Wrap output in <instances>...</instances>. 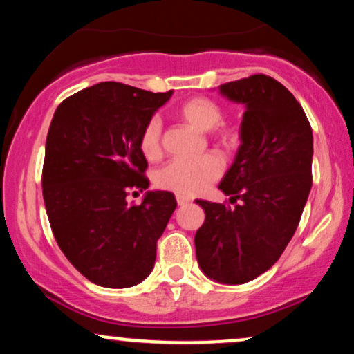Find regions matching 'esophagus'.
<instances>
[{
    "label": "esophagus",
    "mask_w": 354,
    "mask_h": 354,
    "mask_svg": "<svg viewBox=\"0 0 354 354\" xmlns=\"http://www.w3.org/2000/svg\"><path fill=\"white\" fill-rule=\"evenodd\" d=\"M176 201H178V206H185V205H188L191 200H189L188 196H183V194H178Z\"/></svg>",
    "instance_id": "obj_1"
}]
</instances>
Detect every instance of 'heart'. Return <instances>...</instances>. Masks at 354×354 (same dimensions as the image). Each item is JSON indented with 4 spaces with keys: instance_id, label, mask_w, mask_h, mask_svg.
I'll return each mask as SVG.
<instances>
[{
    "instance_id": "b5f03b06",
    "label": "heart",
    "mask_w": 354,
    "mask_h": 354,
    "mask_svg": "<svg viewBox=\"0 0 354 354\" xmlns=\"http://www.w3.org/2000/svg\"><path fill=\"white\" fill-rule=\"evenodd\" d=\"M178 115L186 123L194 126L200 131H209L216 128L223 120V109L216 101L196 96L181 104ZM163 124L160 118H151L145 124L140 135V151L146 160L154 161L161 156ZM216 140L223 145L233 143L234 131L231 128H216ZM225 163L216 153H206L191 160H173L156 173V185L161 189L173 191L183 196H194L206 191L223 174Z\"/></svg>"
}]
</instances>
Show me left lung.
<instances>
[{"label": "left lung", "instance_id": "8db88e82", "mask_svg": "<svg viewBox=\"0 0 354 354\" xmlns=\"http://www.w3.org/2000/svg\"><path fill=\"white\" fill-rule=\"evenodd\" d=\"M219 93L245 104L239 145L219 189L234 208L196 200L205 223L194 236L208 278L243 284L270 270L293 238L311 189L313 131L301 104L266 75L230 81Z\"/></svg>", "mask_w": 354, "mask_h": 354}]
</instances>
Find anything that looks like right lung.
I'll return each instance as SVG.
<instances>
[{
  "label": "right lung",
  "instance_id": "obj_1",
  "mask_svg": "<svg viewBox=\"0 0 354 354\" xmlns=\"http://www.w3.org/2000/svg\"><path fill=\"white\" fill-rule=\"evenodd\" d=\"M171 95L104 81L64 100L51 120L41 180L48 219L68 261L100 286L143 281L176 209L169 191L126 201L149 186L140 135Z\"/></svg>",
  "mask_w": 354,
  "mask_h": 354
}]
</instances>
